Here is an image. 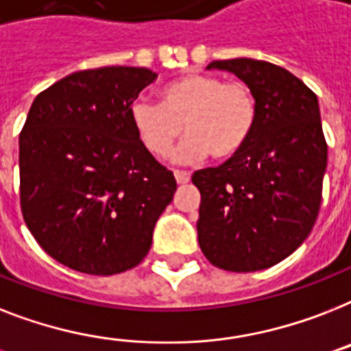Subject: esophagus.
<instances>
[{"label": "esophagus", "mask_w": 351, "mask_h": 351, "mask_svg": "<svg viewBox=\"0 0 351 351\" xmlns=\"http://www.w3.org/2000/svg\"><path fill=\"white\" fill-rule=\"evenodd\" d=\"M175 178L178 184H187V182L191 180V173L189 171H180V169H176L175 171Z\"/></svg>", "instance_id": "obj_1"}]
</instances>
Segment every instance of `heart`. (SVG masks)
I'll list each match as a JSON object with an SVG mask.
<instances>
[{
	"label": "heart",
	"instance_id": "heart-1",
	"mask_svg": "<svg viewBox=\"0 0 351 351\" xmlns=\"http://www.w3.org/2000/svg\"><path fill=\"white\" fill-rule=\"evenodd\" d=\"M258 99L249 84L207 73H187L160 90V104L135 101L130 117L142 146L167 158L187 133L175 160L191 164L213 155L229 160L243 151L258 126Z\"/></svg>",
	"mask_w": 351,
	"mask_h": 351
}]
</instances>
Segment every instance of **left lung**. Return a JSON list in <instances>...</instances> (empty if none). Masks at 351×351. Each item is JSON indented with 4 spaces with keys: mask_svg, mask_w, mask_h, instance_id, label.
Here are the masks:
<instances>
[{
    "mask_svg": "<svg viewBox=\"0 0 351 351\" xmlns=\"http://www.w3.org/2000/svg\"><path fill=\"white\" fill-rule=\"evenodd\" d=\"M249 84L258 126L241 153L196 171L202 252L218 269L254 272L289 258L317 220L328 147L315 93L272 62L213 61Z\"/></svg>",
    "mask_w": 351,
    "mask_h": 351,
    "instance_id": "1",
    "label": "left lung"
}]
</instances>
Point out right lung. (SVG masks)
<instances>
[{"label":"right lung","mask_w":351,"mask_h":351,"mask_svg":"<svg viewBox=\"0 0 351 351\" xmlns=\"http://www.w3.org/2000/svg\"><path fill=\"white\" fill-rule=\"evenodd\" d=\"M156 79L104 66L57 81L19 135V196L28 230L70 269L111 276L141 263L176 180L142 146L130 108Z\"/></svg>","instance_id":"obj_1"}]
</instances>
